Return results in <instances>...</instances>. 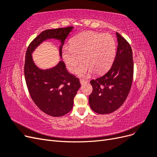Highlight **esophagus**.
Wrapping results in <instances>:
<instances>
[{
  "label": "esophagus",
  "instance_id": "esophagus-1",
  "mask_svg": "<svg viewBox=\"0 0 157 157\" xmlns=\"http://www.w3.org/2000/svg\"><path fill=\"white\" fill-rule=\"evenodd\" d=\"M80 83L81 85L84 84H86L87 83V80H83V79H80Z\"/></svg>",
  "mask_w": 157,
  "mask_h": 157
}]
</instances>
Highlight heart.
<instances>
[{
    "label": "heart",
    "mask_w": 157,
    "mask_h": 157,
    "mask_svg": "<svg viewBox=\"0 0 157 157\" xmlns=\"http://www.w3.org/2000/svg\"><path fill=\"white\" fill-rule=\"evenodd\" d=\"M116 54V43L112 35L86 31L75 36L70 46L62 49V58L71 73H77L82 59L83 63L78 73L86 77L104 73L110 68ZM82 59H80V58Z\"/></svg>",
    "instance_id": "b5f03b06"
}]
</instances>
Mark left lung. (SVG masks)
Here are the masks:
<instances>
[{"label":"left lung","mask_w":157,"mask_h":157,"mask_svg":"<svg viewBox=\"0 0 157 157\" xmlns=\"http://www.w3.org/2000/svg\"><path fill=\"white\" fill-rule=\"evenodd\" d=\"M117 51L112 67L107 73L90 84L93 90L89 96L90 106L98 114L114 112L126 99L134 76V61L130 44L119 33H116Z\"/></svg>","instance_id":"left-lung-1"}]
</instances>
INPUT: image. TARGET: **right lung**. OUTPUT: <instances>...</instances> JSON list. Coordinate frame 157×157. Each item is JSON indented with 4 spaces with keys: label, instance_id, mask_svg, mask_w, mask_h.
I'll return each instance as SVG.
<instances>
[{
    "label": "right lung",
    "instance_id": "1",
    "mask_svg": "<svg viewBox=\"0 0 157 157\" xmlns=\"http://www.w3.org/2000/svg\"><path fill=\"white\" fill-rule=\"evenodd\" d=\"M72 29L73 27H67L42 31L31 41L26 51L24 75L28 91L36 105L52 117L63 116L71 111L74 98L80 87L79 79L67 72L61 61L52 69H39L33 63L31 53L42 41L56 39L61 42V56L64 41Z\"/></svg>",
    "mask_w": 157,
    "mask_h": 157
}]
</instances>
